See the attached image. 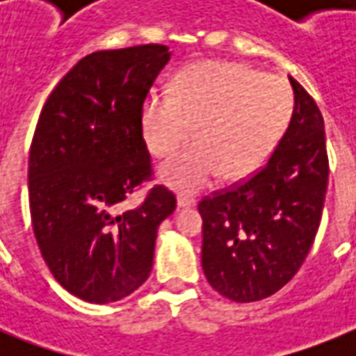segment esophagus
Here are the masks:
<instances>
[{
    "instance_id": "1",
    "label": "esophagus",
    "mask_w": 356,
    "mask_h": 356,
    "mask_svg": "<svg viewBox=\"0 0 356 356\" xmlns=\"http://www.w3.org/2000/svg\"><path fill=\"white\" fill-rule=\"evenodd\" d=\"M195 200L194 197H186V195H181L177 200V207L179 209H188V207H194Z\"/></svg>"
}]
</instances>
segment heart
Listing matches in <instances>:
<instances>
[{"mask_svg":"<svg viewBox=\"0 0 356 356\" xmlns=\"http://www.w3.org/2000/svg\"><path fill=\"white\" fill-rule=\"evenodd\" d=\"M293 92L277 75L245 64L203 60L175 77L172 94L151 92L140 113L147 149L159 159L197 144L161 168L170 188L195 194L222 173L236 181L257 172L275 151L293 114Z\"/></svg>","mask_w":356,"mask_h":356,"instance_id":"obj_1","label":"heart"}]
</instances>
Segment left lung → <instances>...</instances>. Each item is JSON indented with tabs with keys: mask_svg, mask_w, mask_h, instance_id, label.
Listing matches in <instances>:
<instances>
[{
	"mask_svg": "<svg viewBox=\"0 0 356 356\" xmlns=\"http://www.w3.org/2000/svg\"><path fill=\"white\" fill-rule=\"evenodd\" d=\"M292 120L251 177L200 201L201 264L223 298L251 303L273 296L307 259L320 227L329 156L323 116L293 77Z\"/></svg>",
	"mask_w": 356,
	"mask_h": 356,
	"instance_id": "1",
	"label": "left lung"
}]
</instances>
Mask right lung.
Wrapping results in <instances>:
<instances>
[{
    "label": "right lung",
    "instance_id": "obj_1",
    "mask_svg": "<svg viewBox=\"0 0 356 356\" xmlns=\"http://www.w3.org/2000/svg\"><path fill=\"white\" fill-rule=\"evenodd\" d=\"M172 53L161 44L81 58L44 103L29 151V209L47 268L75 298L113 303L149 277L156 231L175 211L162 184L120 207L153 175L140 113Z\"/></svg>",
    "mask_w": 356,
    "mask_h": 356
}]
</instances>
